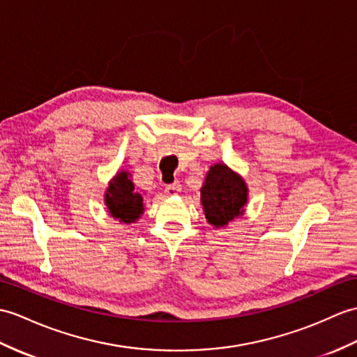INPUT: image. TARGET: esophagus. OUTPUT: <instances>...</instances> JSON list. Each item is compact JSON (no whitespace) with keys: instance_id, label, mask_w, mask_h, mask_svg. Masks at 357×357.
Wrapping results in <instances>:
<instances>
[{"instance_id":"esophagus-1","label":"esophagus","mask_w":357,"mask_h":357,"mask_svg":"<svg viewBox=\"0 0 357 357\" xmlns=\"http://www.w3.org/2000/svg\"><path fill=\"white\" fill-rule=\"evenodd\" d=\"M179 192H181V184H179V182H173V184L167 185V187H165V190H164V193L167 195V196H175Z\"/></svg>"}]
</instances>
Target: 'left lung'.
<instances>
[{"label":"left lung","instance_id":"left-lung-1","mask_svg":"<svg viewBox=\"0 0 357 357\" xmlns=\"http://www.w3.org/2000/svg\"><path fill=\"white\" fill-rule=\"evenodd\" d=\"M201 202L205 218L214 228L227 227L245 211L248 187L238 173L225 164H214L201 188Z\"/></svg>","mask_w":357,"mask_h":357}]
</instances>
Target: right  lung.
<instances>
[{
	"label": "right lung",
	"instance_id": "add662e5",
	"mask_svg": "<svg viewBox=\"0 0 357 357\" xmlns=\"http://www.w3.org/2000/svg\"><path fill=\"white\" fill-rule=\"evenodd\" d=\"M105 204L114 219L123 223H135L144 213L143 196L135 188L130 179V173L120 170L115 175L105 192Z\"/></svg>",
	"mask_w": 357,
	"mask_h": 357
}]
</instances>
